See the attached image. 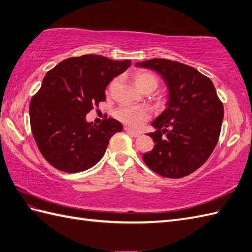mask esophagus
<instances>
[{"mask_svg": "<svg viewBox=\"0 0 252 252\" xmlns=\"http://www.w3.org/2000/svg\"><path fill=\"white\" fill-rule=\"evenodd\" d=\"M125 131H126L127 133H129L130 136H132V137H134V138H138V137H140V132H138V131H134V130L130 129V128H128V127H125Z\"/></svg>", "mask_w": 252, "mask_h": 252, "instance_id": "1", "label": "esophagus"}]
</instances>
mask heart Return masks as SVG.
I'll return each instance as SVG.
<instances>
[{"label":"heart","mask_w":252,"mask_h":252,"mask_svg":"<svg viewBox=\"0 0 252 252\" xmlns=\"http://www.w3.org/2000/svg\"><path fill=\"white\" fill-rule=\"evenodd\" d=\"M133 81L137 88L144 92H150L152 93L153 91L156 90L158 87V78L154 73L149 70L140 69L133 73ZM115 80L109 85V91L114 87ZM115 118L119 121L123 122L124 124L137 128L143 124L145 121L150 119L151 112L146 107L142 106H128V105H122L114 112Z\"/></svg>","instance_id":"b5f03b06"}]
</instances>
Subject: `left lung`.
Wrapping results in <instances>:
<instances>
[{
  "instance_id": "1",
  "label": "left lung",
  "mask_w": 252,
  "mask_h": 252,
  "mask_svg": "<svg viewBox=\"0 0 252 252\" xmlns=\"http://www.w3.org/2000/svg\"><path fill=\"white\" fill-rule=\"evenodd\" d=\"M161 76L168 88L167 108L152 122L154 149L143 154L157 174L180 179L194 172L211 156L223 120V105L210 78L191 66L165 59L136 63Z\"/></svg>"
}]
</instances>
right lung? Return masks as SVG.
<instances>
[{
  "label": "right lung",
  "instance_id": "1",
  "mask_svg": "<svg viewBox=\"0 0 252 252\" xmlns=\"http://www.w3.org/2000/svg\"><path fill=\"white\" fill-rule=\"evenodd\" d=\"M130 65L129 60L87 54L64 60L46 73L31 100L30 120L38 150L54 168L82 172L102 158L123 125L110 118L97 126L87 122V114L106 100L107 85Z\"/></svg>",
  "mask_w": 252,
  "mask_h": 252
}]
</instances>
